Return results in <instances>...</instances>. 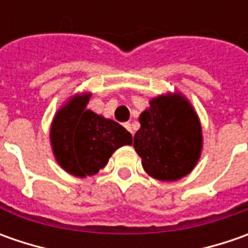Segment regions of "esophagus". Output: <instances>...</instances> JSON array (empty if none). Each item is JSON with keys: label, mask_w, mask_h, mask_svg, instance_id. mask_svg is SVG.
Wrapping results in <instances>:
<instances>
[{"label": "esophagus", "mask_w": 248, "mask_h": 248, "mask_svg": "<svg viewBox=\"0 0 248 248\" xmlns=\"http://www.w3.org/2000/svg\"><path fill=\"white\" fill-rule=\"evenodd\" d=\"M124 127L128 129L131 134H134V131H132V125H131V123H125V124H124Z\"/></svg>", "instance_id": "esophagus-1"}]
</instances>
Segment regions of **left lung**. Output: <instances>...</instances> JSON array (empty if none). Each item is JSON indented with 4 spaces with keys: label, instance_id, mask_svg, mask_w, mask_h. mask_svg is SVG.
<instances>
[{
    "label": "left lung",
    "instance_id": "left-lung-1",
    "mask_svg": "<svg viewBox=\"0 0 248 248\" xmlns=\"http://www.w3.org/2000/svg\"><path fill=\"white\" fill-rule=\"evenodd\" d=\"M139 116L134 137L142 167L158 181H178L193 170L203 149L199 116L179 92L158 95Z\"/></svg>",
    "mask_w": 248,
    "mask_h": 248
}]
</instances>
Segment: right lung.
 <instances>
[{
  "label": "right lung",
  "instance_id": "obj_1",
  "mask_svg": "<svg viewBox=\"0 0 248 248\" xmlns=\"http://www.w3.org/2000/svg\"><path fill=\"white\" fill-rule=\"evenodd\" d=\"M90 98L91 92H82L63 103L49 131L58 164L78 178L98 174L117 149L132 143L123 125L87 109Z\"/></svg>",
  "mask_w": 248,
  "mask_h": 248
}]
</instances>
